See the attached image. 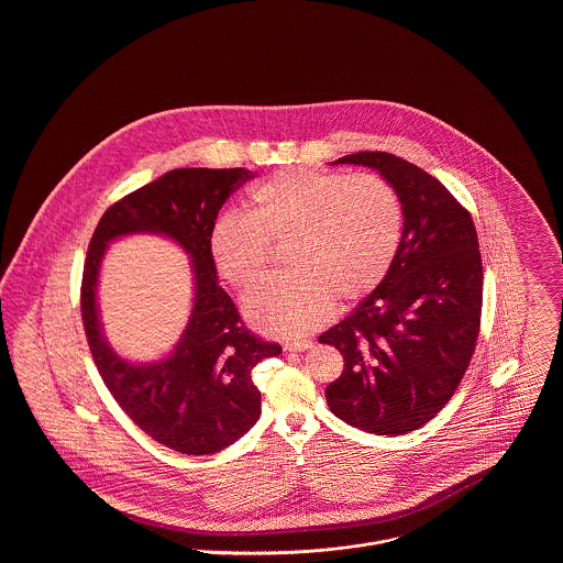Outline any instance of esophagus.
Instances as JSON below:
<instances>
[{"instance_id": "34e87169", "label": "esophagus", "mask_w": 563, "mask_h": 563, "mask_svg": "<svg viewBox=\"0 0 563 563\" xmlns=\"http://www.w3.org/2000/svg\"><path fill=\"white\" fill-rule=\"evenodd\" d=\"M283 349L287 352H303V350L312 349V342L310 340H287L283 344Z\"/></svg>"}]
</instances>
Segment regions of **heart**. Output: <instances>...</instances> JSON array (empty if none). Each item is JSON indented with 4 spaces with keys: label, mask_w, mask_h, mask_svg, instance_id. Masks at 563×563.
<instances>
[{
    "label": "heart",
    "mask_w": 563,
    "mask_h": 563,
    "mask_svg": "<svg viewBox=\"0 0 563 563\" xmlns=\"http://www.w3.org/2000/svg\"><path fill=\"white\" fill-rule=\"evenodd\" d=\"M401 232L399 196L382 177L289 168L249 191L246 214L217 217L209 251L230 285L249 289L268 268L269 244L287 239L291 269L246 295L244 312L255 327L294 338L327 321L335 297L350 303L372 294Z\"/></svg>",
    "instance_id": "obj_1"
}]
</instances>
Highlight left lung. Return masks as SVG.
Wrapping results in <instances>:
<instances>
[{
	"mask_svg": "<svg viewBox=\"0 0 563 563\" xmlns=\"http://www.w3.org/2000/svg\"><path fill=\"white\" fill-rule=\"evenodd\" d=\"M331 164L367 166L399 196L402 232L384 280L319 342L340 350L344 372L324 390L354 429L407 434L432 420L475 352L483 268L468 211L439 179L386 152Z\"/></svg>",
	"mask_w": 563,
	"mask_h": 563,
	"instance_id": "1",
	"label": "left lung"
}]
</instances>
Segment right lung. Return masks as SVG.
<instances>
[{"mask_svg":"<svg viewBox=\"0 0 563 563\" xmlns=\"http://www.w3.org/2000/svg\"><path fill=\"white\" fill-rule=\"evenodd\" d=\"M251 177L246 168L168 170L109 207L88 246L80 306L97 369L134 424L181 454L221 452L255 427L262 393L251 372L283 350L246 331L234 301L217 283L209 251L219 209ZM133 233L179 243L189 253L195 283L180 342L150 364L129 362L111 350L98 312V274L107 246Z\"/></svg>","mask_w":563,"mask_h":563,"instance_id":"1","label":"right lung"}]
</instances>
